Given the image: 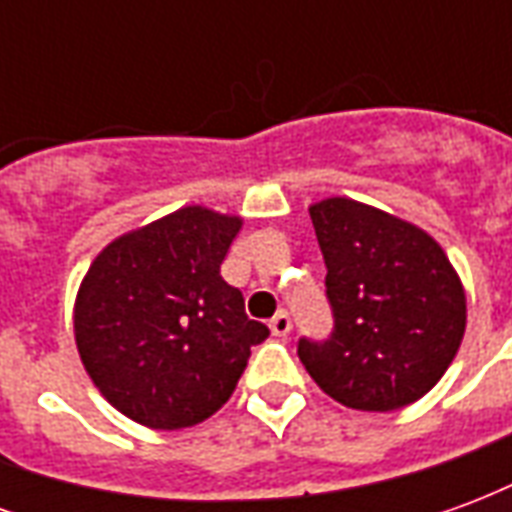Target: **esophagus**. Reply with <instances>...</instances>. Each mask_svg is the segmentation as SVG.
<instances>
[{
	"mask_svg": "<svg viewBox=\"0 0 512 512\" xmlns=\"http://www.w3.org/2000/svg\"><path fill=\"white\" fill-rule=\"evenodd\" d=\"M268 329H271V334H274V337H288L290 329H293L288 312H277V315L271 318V323H268Z\"/></svg>",
	"mask_w": 512,
	"mask_h": 512,
	"instance_id": "34e87169",
	"label": "esophagus"
}]
</instances>
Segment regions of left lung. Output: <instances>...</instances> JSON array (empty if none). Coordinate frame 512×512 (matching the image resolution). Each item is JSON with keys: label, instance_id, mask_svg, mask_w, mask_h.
<instances>
[{"label": "left lung", "instance_id": "8db88e82", "mask_svg": "<svg viewBox=\"0 0 512 512\" xmlns=\"http://www.w3.org/2000/svg\"><path fill=\"white\" fill-rule=\"evenodd\" d=\"M334 332L299 340L323 392L356 411H400L447 373L466 332V290L439 241L351 197L310 205Z\"/></svg>", "mask_w": 512, "mask_h": 512}]
</instances>
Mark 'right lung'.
Here are the masks:
<instances>
[{"label": "right lung", "mask_w": 512, "mask_h": 512, "mask_svg": "<svg viewBox=\"0 0 512 512\" xmlns=\"http://www.w3.org/2000/svg\"><path fill=\"white\" fill-rule=\"evenodd\" d=\"M241 227L244 216L186 205L117 235L87 268L73 301L76 351L128 419L153 430L208 419L268 337L222 279Z\"/></svg>", "instance_id": "1"}]
</instances>
